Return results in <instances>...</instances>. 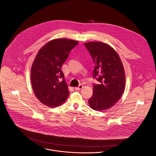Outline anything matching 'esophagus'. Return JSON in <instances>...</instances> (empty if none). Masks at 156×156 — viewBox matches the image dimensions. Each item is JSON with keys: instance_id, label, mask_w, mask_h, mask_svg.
<instances>
[{"instance_id": "1", "label": "esophagus", "mask_w": 156, "mask_h": 156, "mask_svg": "<svg viewBox=\"0 0 156 156\" xmlns=\"http://www.w3.org/2000/svg\"><path fill=\"white\" fill-rule=\"evenodd\" d=\"M83 87V85H82V84H80V85H79V86L75 87V90H76V91H79V90H81V89H82Z\"/></svg>"}]
</instances>
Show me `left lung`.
Instances as JSON below:
<instances>
[{
  "mask_svg": "<svg viewBox=\"0 0 156 156\" xmlns=\"http://www.w3.org/2000/svg\"><path fill=\"white\" fill-rule=\"evenodd\" d=\"M84 46L96 65L93 77L99 84L93 85V94L89 99L90 107L105 110L112 107L122 96L125 86V73L117 52L108 44L89 42Z\"/></svg>",
  "mask_w": 156,
  "mask_h": 156,
  "instance_id": "obj_1",
  "label": "left lung"
}]
</instances>
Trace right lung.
<instances>
[{"instance_id":"add662e5","label":"right lung","mask_w":156,"mask_h":156,"mask_svg":"<svg viewBox=\"0 0 156 156\" xmlns=\"http://www.w3.org/2000/svg\"><path fill=\"white\" fill-rule=\"evenodd\" d=\"M78 44L72 39H55L38 51L31 66V81L35 96L43 104L57 107L69 97L68 86L61 67Z\"/></svg>"}]
</instances>
